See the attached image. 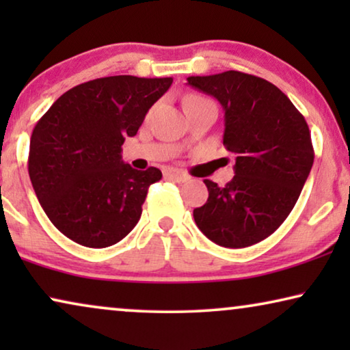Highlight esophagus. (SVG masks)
<instances>
[{"mask_svg":"<svg viewBox=\"0 0 350 350\" xmlns=\"http://www.w3.org/2000/svg\"><path fill=\"white\" fill-rule=\"evenodd\" d=\"M167 176H169L170 180L176 181V183H185V181L189 180L188 174H185V172L176 170V169H170L169 172H167Z\"/></svg>","mask_w":350,"mask_h":350,"instance_id":"obj_1","label":"esophagus"}]
</instances>
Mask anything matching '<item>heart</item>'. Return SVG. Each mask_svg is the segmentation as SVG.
<instances>
[{"label":"heart","instance_id":"1","mask_svg":"<svg viewBox=\"0 0 350 350\" xmlns=\"http://www.w3.org/2000/svg\"><path fill=\"white\" fill-rule=\"evenodd\" d=\"M200 102H207V100H205L204 97H200V95H189V97L185 100V108L189 107V105L200 103Z\"/></svg>","mask_w":350,"mask_h":350}]
</instances>
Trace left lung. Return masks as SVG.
I'll use <instances>...</instances> for the list:
<instances>
[{
    "instance_id": "left-lung-1",
    "label": "left lung",
    "mask_w": 350,
    "mask_h": 350,
    "mask_svg": "<svg viewBox=\"0 0 350 350\" xmlns=\"http://www.w3.org/2000/svg\"><path fill=\"white\" fill-rule=\"evenodd\" d=\"M188 84L212 95L224 109L223 145L236 156L226 186L204 180L208 199L194 221L210 241L250 247L285 221L314 164L308 122L269 81L242 71L189 76Z\"/></svg>"
}]
</instances>
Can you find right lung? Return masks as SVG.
<instances>
[{"instance_id": "right-lung-1", "label": "right lung", "mask_w": 350, "mask_h": 350, "mask_svg": "<svg viewBox=\"0 0 350 350\" xmlns=\"http://www.w3.org/2000/svg\"><path fill=\"white\" fill-rule=\"evenodd\" d=\"M172 78L108 76L88 81L54 102L33 129L28 174L47 218L79 245L122 241L142 217L156 167L122 162V143L137 135L148 109Z\"/></svg>"}]
</instances>
